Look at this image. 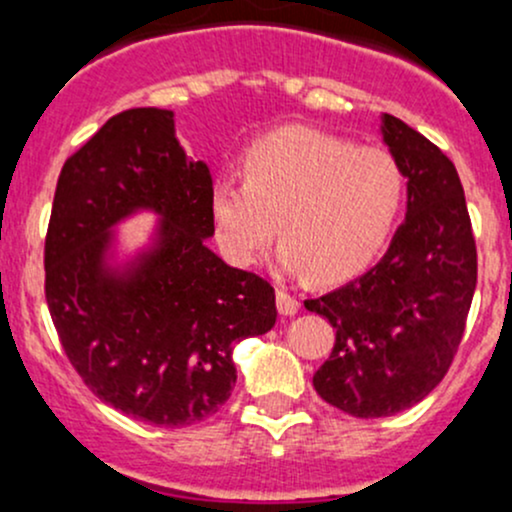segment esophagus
I'll return each mask as SVG.
<instances>
[{"instance_id":"esophagus-1","label":"esophagus","mask_w":512,"mask_h":512,"mask_svg":"<svg viewBox=\"0 0 512 512\" xmlns=\"http://www.w3.org/2000/svg\"><path fill=\"white\" fill-rule=\"evenodd\" d=\"M277 306H279V313H282V316H294V313L299 311L301 303L294 294H289L286 289H277Z\"/></svg>"}]
</instances>
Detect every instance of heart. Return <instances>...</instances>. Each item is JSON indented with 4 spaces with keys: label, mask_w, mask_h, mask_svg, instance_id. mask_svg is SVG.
I'll return each instance as SVG.
<instances>
[{
    "label": "heart",
    "mask_w": 512,
    "mask_h": 512,
    "mask_svg": "<svg viewBox=\"0 0 512 512\" xmlns=\"http://www.w3.org/2000/svg\"><path fill=\"white\" fill-rule=\"evenodd\" d=\"M406 194L408 174L391 150L282 128L245 150L243 182L213 184L211 218L233 265H255L279 230L284 269L338 282L384 247Z\"/></svg>",
    "instance_id": "1"
}]
</instances>
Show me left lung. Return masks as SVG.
<instances>
[{
    "label": "left lung",
    "instance_id": "obj_1",
    "mask_svg": "<svg viewBox=\"0 0 512 512\" xmlns=\"http://www.w3.org/2000/svg\"><path fill=\"white\" fill-rule=\"evenodd\" d=\"M381 133L408 174L406 221L367 274L303 301L335 328L313 386L355 418L401 413L440 384L476 289V240L452 160L391 114Z\"/></svg>",
    "mask_w": 512,
    "mask_h": 512
}]
</instances>
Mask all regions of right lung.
Masks as SVG:
<instances>
[{"instance_id": "add662e5", "label": "right lung", "mask_w": 512, "mask_h": 512, "mask_svg": "<svg viewBox=\"0 0 512 512\" xmlns=\"http://www.w3.org/2000/svg\"><path fill=\"white\" fill-rule=\"evenodd\" d=\"M172 116L121 111L67 157L43 262L50 318L87 389L128 418L184 428L228 401L233 347L272 330L277 303L267 279L206 247L213 179ZM138 208L163 216L156 245L123 273L106 268L110 228Z\"/></svg>"}]
</instances>
